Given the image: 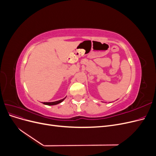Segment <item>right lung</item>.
<instances>
[{"label":"right lung","instance_id":"add662e5","mask_svg":"<svg viewBox=\"0 0 156 156\" xmlns=\"http://www.w3.org/2000/svg\"><path fill=\"white\" fill-rule=\"evenodd\" d=\"M66 98V97H65L64 98L62 99V100L56 101H53V102H44L43 103H44V105H57V104H58V103H60L61 102H62V101L65 100Z\"/></svg>","mask_w":156,"mask_h":156}]
</instances>
